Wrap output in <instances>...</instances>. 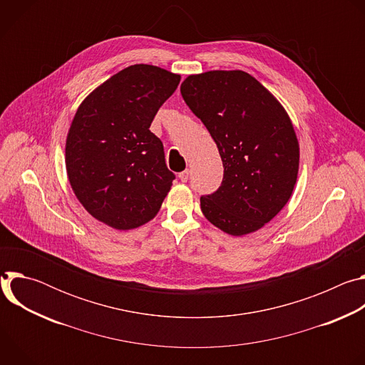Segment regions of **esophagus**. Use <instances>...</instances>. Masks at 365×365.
<instances>
[{"label":"esophagus","mask_w":365,"mask_h":365,"mask_svg":"<svg viewBox=\"0 0 365 365\" xmlns=\"http://www.w3.org/2000/svg\"><path fill=\"white\" fill-rule=\"evenodd\" d=\"M179 179H180L182 182H187V179H189V170L180 172V173H179Z\"/></svg>","instance_id":"34e87169"}]
</instances>
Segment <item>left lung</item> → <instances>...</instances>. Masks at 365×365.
<instances>
[{
  "instance_id": "8db88e82",
  "label": "left lung",
  "mask_w": 365,
  "mask_h": 365,
  "mask_svg": "<svg viewBox=\"0 0 365 365\" xmlns=\"http://www.w3.org/2000/svg\"><path fill=\"white\" fill-rule=\"evenodd\" d=\"M180 92L224 165L220 189L200 197L205 218L234 237L263 228L289 202L299 172V141L286 110L242 71L189 75Z\"/></svg>"
}]
</instances>
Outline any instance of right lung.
I'll return each instance as SVG.
<instances>
[{
	"label": "right lung",
	"mask_w": 365,
	"mask_h": 365,
	"mask_svg": "<svg viewBox=\"0 0 365 365\" xmlns=\"http://www.w3.org/2000/svg\"><path fill=\"white\" fill-rule=\"evenodd\" d=\"M180 75L128 66L93 89L71 124L65 162L78 200L98 221L133 230L151 221L172 187L163 143L151 121Z\"/></svg>",
	"instance_id": "1"
}]
</instances>
